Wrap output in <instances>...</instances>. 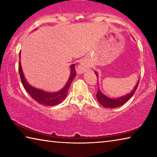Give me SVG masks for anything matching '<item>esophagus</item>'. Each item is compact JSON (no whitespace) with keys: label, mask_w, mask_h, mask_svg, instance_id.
Returning a JSON list of instances; mask_svg holds the SVG:
<instances>
[{"label":"esophagus","mask_w":157,"mask_h":157,"mask_svg":"<svg viewBox=\"0 0 157 157\" xmlns=\"http://www.w3.org/2000/svg\"><path fill=\"white\" fill-rule=\"evenodd\" d=\"M87 68H88V66L85 64V63H82L78 66V71L79 73H82V72H84V71L86 70V69H87Z\"/></svg>","instance_id":"1"}]
</instances>
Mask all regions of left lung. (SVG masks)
I'll return each mask as SVG.
<instances>
[{"label":"left lung","mask_w":157,"mask_h":157,"mask_svg":"<svg viewBox=\"0 0 157 157\" xmlns=\"http://www.w3.org/2000/svg\"><path fill=\"white\" fill-rule=\"evenodd\" d=\"M95 75H96L98 77V73L96 72H95ZM139 79L138 80L136 86H134V89L132 90L131 93L124 95V96L115 98V99H113V98H110L107 97V95L103 94L100 91V89H98L97 94H96L97 100L100 105H102L103 107L106 108L113 109V108L121 107V106L123 105L124 103H126L127 101H128L130 98L132 97V95H134L135 91H136V90L137 89L138 86H139Z\"/></svg>","instance_id":"obj_1"}]
</instances>
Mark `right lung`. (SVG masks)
Instances as JSON below:
<instances>
[{"label": "right lung", "instance_id": "obj_1", "mask_svg": "<svg viewBox=\"0 0 157 157\" xmlns=\"http://www.w3.org/2000/svg\"><path fill=\"white\" fill-rule=\"evenodd\" d=\"M75 67V64H73L71 66L70 77H69L67 83H66L65 86L62 89H61L60 91L57 92L48 93L34 88V87L32 86L31 85L29 84L28 82L26 81L24 75H23L22 68H21V62L18 63V71H19L21 80L22 82V84L23 86H24L25 89L26 90V91L37 102H39L41 105L46 106H55L58 104H60L66 98L69 87H70L73 79L75 78L76 75V71Z\"/></svg>", "mask_w": 157, "mask_h": 157}]
</instances>
